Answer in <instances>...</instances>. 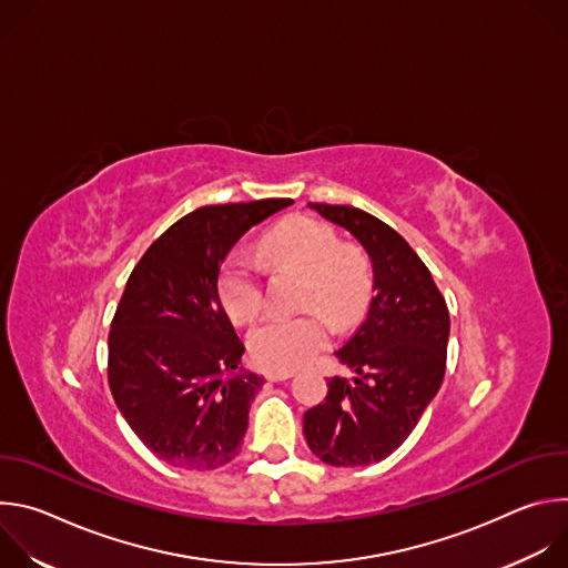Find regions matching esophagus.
<instances>
[{
  "label": "esophagus",
  "mask_w": 568,
  "mask_h": 568,
  "mask_svg": "<svg viewBox=\"0 0 568 568\" xmlns=\"http://www.w3.org/2000/svg\"><path fill=\"white\" fill-rule=\"evenodd\" d=\"M294 375V371H267L265 377L270 382H283V379H290Z\"/></svg>",
  "instance_id": "1"
}]
</instances>
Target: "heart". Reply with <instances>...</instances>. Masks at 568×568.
<instances>
[{"mask_svg":"<svg viewBox=\"0 0 568 568\" xmlns=\"http://www.w3.org/2000/svg\"><path fill=\"white\" fill-rule=\"evenodd\" d=\"M263 254L303 274L298 307H316L344 321L368 298L371 274L364 256L344 247L333 226L296 215L272 229L261 245ZM224 312L235 323H250L263 310V287L254 263L245 254H231L217 281ZM331 328L314 312L272 316L250 335L252 357L274 371H292L328 346Z\"/></svg>","mask_w":568,"mask_h":568,"instance_id":"heart-1","label":"heart"}]
</instances>
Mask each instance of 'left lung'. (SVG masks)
I'll return each mask as SVG.
<instances>
[{"label":"left lung","instance_id":"left-lung-1","mask_svg":"<svg viewBox=\"0 0 568 568\" xmlns=\"http://www.w3.org/2000/svg\"><path fill=\"white\" fill-rule=\"evenodd\" d=\"M346 229L373 265V298L335 353L355 373L331 377L303 416L307 447L335 467L371 465L409 438L436 397L447 362L449 312L429 270L397 231L355 206L307 204Z\"/></svg>","mask_w":568,"mask_h":568}]
</instances>
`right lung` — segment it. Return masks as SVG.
I'll return each mask as SVG.
<instances>
[{
	"mask_svg": "<svg viewBox=\"0 0 568 568\" xmlns=\"http://www.w3.org/2000/svg\"><path fill=\"white\" fill-rule=\"evenodd\" d=\"M292 200L202 206L161 233L132 270L110 331L108 379L139 440L182 469L240 454L265 377L222 307L220 267L235 242Z\"/></svg>",
	"mask_w": 568,
	"mask_h": 568,
	"instance_id": "add662e5",
	"label": "right lung"
}]
</instances>
